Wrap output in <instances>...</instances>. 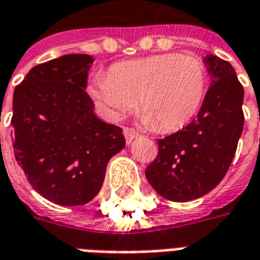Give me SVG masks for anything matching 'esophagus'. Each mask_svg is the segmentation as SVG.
<instances>
[{"instance_id":"obj_1","label":"esophagus","mask_w":260,"mask_h":260,"mask_svg":"<svg viewBox=\"0 0 260 260\" xmlns=\"http://www.w3.org/2000/svg\"><path fill=\"white\" fill-rule=\"evenodd\" d=\"M124 136H125V141H126V145H129L131 142L134 141L135 138H138V134H136L134 129H131V128H125Z\"/></svg>"}]
</instances>
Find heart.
<instances>
[{
	"label": "heart",
	"mask_w": 260,
	"mask_h": 260,
	"mask_svg": "<svg viewBox=\"0 0 260 260\" xmlns=\"http://www.w3.org/2000/svg\"><path fill=\"white\" fill-rule=\"evenodd\" d=\"M207 87L206 65L193 55L158 54L114 64L97 74L89 96L110 121L124 118L136 106L156 131L180 129L198 113Z\"/></svg>",
	"instance_id": "heart-1"
}]
</instances>
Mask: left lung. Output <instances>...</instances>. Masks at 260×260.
<instances>
[{"label":"left lung","mask_w":260,"mask_h":260,"mask_svg":"<svg viewBox=\"0 0 260 260\" xmlns=\"http://www.w3.org/2000/svg\"><path fill=\"white\" fill-rule=\"evenodd\" d=\"M210 86L191 124L158 139V154L145 171L158 195L173 202L198 199L223 180L244 128V87L233 65L207 54Z\"/></svg>","instance_id":"left-lung-1"}]
</instances>
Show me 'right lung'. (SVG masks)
Instances as JSON below:
<instances>
[{"mask_svg":"<svg viewBox=\"0 0 260 260\" xmlns=\"http://www.w3.org/2000/svg\"><path fill=\"white\" fill-rule=\"evenodd\" d=\"M93 61L67 54L36 65L14 91L15 158L33 189L62 206L90 202L125 147L122 129L99 118L86 93Z\"/></svg>","mask_w":260,"mask_h":260,"instance_id":"obj_1","label":"right lung"}]
</instances>
